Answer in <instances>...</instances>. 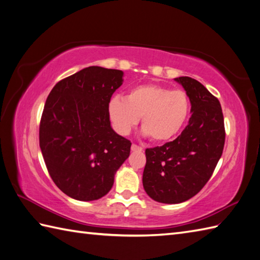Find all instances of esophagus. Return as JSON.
<instances>
[{"label": "esophagus", "instance_id": "34e87169", "mask_svg": "<svg viewBox=\"0 0 260 260\" xmlns=\"http://www.w3.org/2000/svg\"><path fill=\"white\" fill-rule=\"evenodd\" d=\"M131 148L133 152H142L143 151V147L140 145H136V144H132Z\"/></svg>", "mask_w": 260, "mask_h": 260}]
</instances>
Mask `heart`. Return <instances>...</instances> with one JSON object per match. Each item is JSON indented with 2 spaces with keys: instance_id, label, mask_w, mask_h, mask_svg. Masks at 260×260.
Wrapping results in <instances>:
<instances>
[{
  "instance_id": "1",
  "label": "heart",
  "mask_w": 260,
  "mask_h": 260,
  "mask_svg": "<svg viewBox=\"0 0 260 260\" xmlns=\"http://www.w3.org/2000/svg\"><path fill=\"white\" fill-rule=\"evenodd\" d=\"M190 113V101L181 89L148 84L131 89L126 98L108 103V116L117 133L127 135L142 117V128L154 142H167L179 133Z\"/></svg>"
}]
</instances>
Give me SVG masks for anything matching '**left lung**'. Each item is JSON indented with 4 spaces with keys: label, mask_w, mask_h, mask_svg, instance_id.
I'll list each match as a JSON object with an SVG mask.
<instances>
[{
    "label": "left lung",
    "mask_w": 260,
    "mask_h": 260,
    "mask_svg": "<svg viewBox=\"0 0 260 260\" xmlns=\"http://www.w3.org/2000/svg\"><path fill=\"white\" fill-rule=\"evenodd\" d=\"M175 80L190 98L189 124L172 142L146 148L143 186L153 200L174 204L189 200L211 178L222 155L225 131L221 105L201 82Z\"/></svg>",
    "instance_id": "left-lung-1"
}]
</instances>
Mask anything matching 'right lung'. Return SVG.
<instances>
[{"instance_id": "1", "label": "right lung", "mask_w": 260, "mask_h": 260, "mask_svg": "<svg viewBox=\"0 0 260 260\" xmlns=\"http://www.w3.org/2000/svg\"><path fill=\"white\" fill-rule=\"evenodd\" d=\"M121 70L91 66L57 82L43 108L39 143L60 190L79 201L106 196L132 143L110 126L108 103L123 85Z\"/></svg>"}]
</instances>
